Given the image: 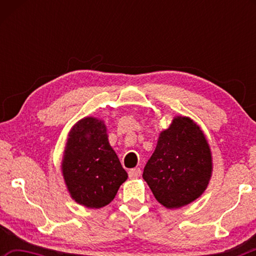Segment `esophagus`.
<instances>
[{
	"instance_id": "obj_1",
	"label": "esophagus",
	"mask_w": 256,
	"mask_h": 256,
	"mask_svg": "<svg viewBox=\"0 0 256 256\" xmlns=\"http://www.w3.org/2000/svg\"><path fill=\"white\" fill-rule=\"evenodd\" d=\"M141 175V170L138 167L132 168V170H128V177L130 178H138Z\"/></svg>"
}]
</instances>
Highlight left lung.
<instances>
[{
	"label": "left lung",
	"mask_w": 256,
	"mask_h": 256,
	"mask_svg": "<svg viewBox=\"0 0 256 256\" xmlns=\"http://www.w3.org/2000/svg\"><path fill=\"white\" fill-rule=\"evenodd\" d=\"M211 170V152L204 134L192 120L178 116L160 133L142 177L159 203L176 209L204 192Z\"/></svg>",
	"instance_id": "obj_1"
}]
</instances>
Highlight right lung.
Returning a JSON list of instances; mask_svg holds the SVG:
<instances>
[{"label":"right lung","mask_w":256,"mask_h":256,"mask_svg":"<svg viewBox=\"0 0 256 256\" xmlns=\"http://www.w3.org/2000/svg\"><path fill=\"white\" fill-rule=\"evenodd\" d=\"M62 170L71 196L92 209L110 203L128 178L108 142L105 124L94 118L80 120L71 131Z\"/></svg>","instance_id":"1"}]
</instances>
